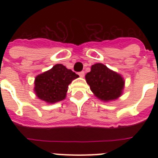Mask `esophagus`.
<instances>
[{
  "mask_svg": "<svg viewBox=\"0 0 158 158\" xmlns=\"http://www.w3.org/2000/svg\"><path fill=\"white\" fill-rule=\"evenodd\" d=\"M79 76H80L81 77H85V72H84V71H81V72L79 73Z\"/></svg>",
  "mask_w": 158,
  "mask_h": 158,
  "instance_id": "esophagus-1",
  "label": "esophagus"
}]
</instances>
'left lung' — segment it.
I'll use <instances>...</instances> for the list:
<instances>
[{
    "instance_id": "left-lung-1",
    "label": "left lung",
    "mask_w": 158,
    "mask_h": 158,
    "mask_svg": "<svg viewBox=\"0 0 158 158\" xmlns=\"http://www.w3.org/2000/svg\"><path fill=\"white\" fill-rule=\"evenodd\" d=\"M85 80L94 96L104 102L119 98L125 86L122 75L102 63L92 65L91 71L85 75Z\"/></svg>"
}]
</instances>
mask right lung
<instances>
[{
  "instance_id": "add662e5",
  "label": "right lung",
  "mask_w": 158,
  "mask_h": 158,
  "mask_svg": "<svg viewBox=\"0 0 158 158\" xmlns=\"http://www.w3.org/2000/svg\"><path fill=\"white\" fill-rule=\"evenodd\" d=\"M78 75L62 64H56L51 69L35 78L36 96L47 104H55L66 97L69 85Z\"/></svg>"
}]
</instances>
